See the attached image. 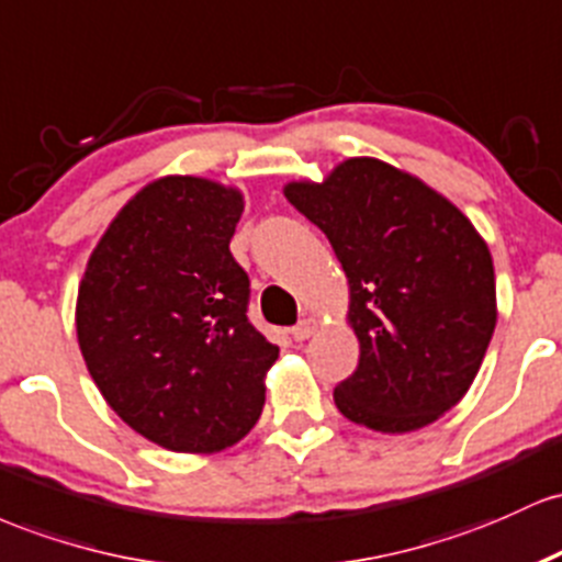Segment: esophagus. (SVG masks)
I'll list each match as a JSON object with an SVG mask.
<instances>
[{
  "label": "esophagus",
  "mask_w": 562,
  "mask_h": 562,
  "mask_svg": "<svg viewBox=\"0 0 562 562\" xmlns=\"http://www.w3.org/2000/svg\"><path fill=\"white\" fill-rule=\"evenodd\" d=\"M315 329H318V321H315V318H302L300 324L292 329V337L297 339V342H305L307 337H313Z\"/></svg>",
  "instance_id": "1"
}]
</instances>
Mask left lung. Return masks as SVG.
Instances as JSON below:
<instances>
[{
	"mask_svg": "<svg viewBox=\"0 0 562 562\" xmlns=\"http://www.w3.org/2000/svg\"><path fill=\"white\" fill-rule=\"evenodd\" d=\"M283 196L348 276L361 358L334 387L342 417L376 432L432 425L464 398L494 334L488 244L443 193L371 156L286 182Z\"/></svg>",
	"mask_w": 562,
	"mask_h": 562,
	"instance_id": "1",
	"label": "left lung"
}]
</instances>
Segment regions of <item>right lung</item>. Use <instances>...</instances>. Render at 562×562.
Wrapping results in <instances>:
<instances>
[{
  "label": "right lung",
  "instance_id": "right-lung-1",
  "mask_svg": "<svg viewBox=\"0 0 562 562\" xmlns=\"http://www.w3.org/2000/svg\"><path fill=\"white\" fill-rule=\"evenodd\" d=\"M244 193L167 175L132 196L87 260L77 337L100 395L135 432L217 453L260 419L279 358L247 318L249 276L231 238Z\"/></svg>",
  "mask_w": 562,
  "mask_h": 562
}]
</instances>
